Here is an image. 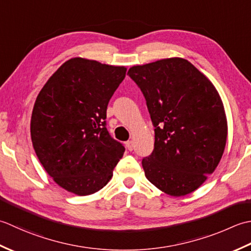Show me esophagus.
<instances>
[{
    "label": "esophagus",
    "instance_id": "obj_1",
    "mask_svg": "<svg viewBox=\"0 0 251 251\" xmlns=\"http://www.w3.org/2000/svg\"><path fill=\"white\" fill-rule=\"evenodd\" d=\"M126 150L127 151H133V142L132 141H127V142H126Z\"/></svg>",
    "mask_w": 251,
    "mask_h": 251
}]
</instances>
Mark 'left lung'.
<instances>
[{
	"label": "left lung",
	"mask_w": 251,
	"mask_h": 251,
	"mask_svg": "<svg viewBox=\"0 0 251 251\" xmlns=\"http://www.w3.org/2000/svg\"><path fill=\"white\" fill-rule=\"evenodd\" d=\"M127 75L144 94L155 126L154 151L142 160L147 180L173 197L196 191L216 170L226 144L217 89L180 57L133 66Z\"/></svg>",
	"instance_id": "8db88e82"
}]
</instances>
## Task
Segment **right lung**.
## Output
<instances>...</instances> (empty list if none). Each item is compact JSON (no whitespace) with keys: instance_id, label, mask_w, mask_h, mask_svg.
Wrapping results in <instances>:
<instances>
[{"instance_id":"obj_1","label":"right lung","mask_w":251,"mask_h":251,"mask_svg":"<svg viewBox=\"0 0 251 251\" xmlns=\"http://www.w3.org/2000/svg\"><path fill=\"white\" fill-rule=\"evenodd\" d=\"M126 68L81 57L60 66L33 106L30 132L41 165L75 195L101 190L125 147L106 129V111Z\"/></svg>"}]
</instances>
